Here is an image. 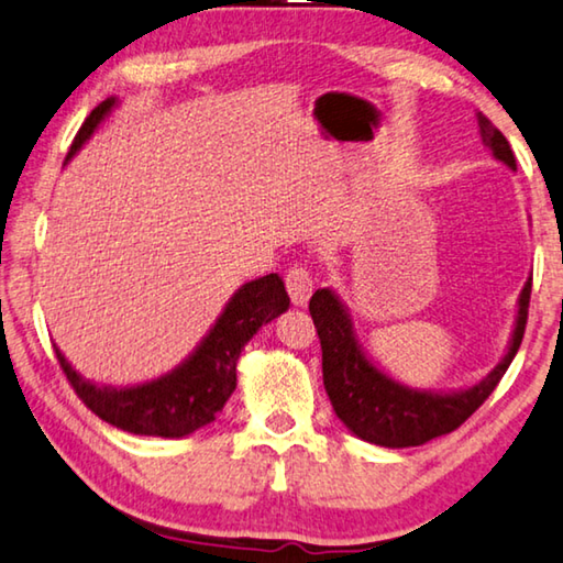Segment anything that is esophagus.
<instances>
[{
  "label": "esophagus",
  "mask_w": 563,
  "mask_h": 563,
  "mask_svg": "<svg viewBox=\"0 0 563 563\" xmlns=\"http://www.w3.org/2000/svg\"><path fill=\"white\" fill-rule=\"evenodd\" d=\"M285 288H288V296L290 300L296 302V306H306L310 292H313L316 283H313V275L306 265H292L288 273H285Z\"/></svg>",
  "instance_id": "34e87169"
}]
</instances>
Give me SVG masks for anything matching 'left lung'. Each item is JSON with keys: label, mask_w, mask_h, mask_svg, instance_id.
I'll use <instances>...</instances> for the list:
<instances>
[{"label": "left lung", "mask_w": 563, "mask_h": 563, "mask_svg": "<svg viewBox=\"0 0 563 563\" xmlns=\"http://www.w3.org/2000/svg\"><path fill=\"white\" fill-rule=\"evenodd\" d=\"M481 142L490 150L498 163L516 169V157L506 137L494 128L486 114L476 112ZM531 278L526 280L506 355L486 378L459 390H426L410 388L390 378L368 355L353 330L351 313L335 290L320 288L310 298V316L318 328L323 347V386L335 416L361 441L386 445V449H410L445 435L466 421L484 400L494 394L498 380L519 351L526 316H529Z\"/></svg>", "instance_id": "8db88e82"}]
</instances>
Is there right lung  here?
<instances>
[{
	"mask_svg": "<svg viewBox=\"0 0 563 563\" xmlns=\"http://www.w3.org/2000/svg\"><path fill=\"white\" fill-rule=\"evenodd\" d=\"M118 102V97H107L89 112L69 147L65 165L85 147V142L95 135ZM288 306L290 298L278 273L240 285L208 335L180 365L137 386H97L79 376L57 345L55 353L75 394L102 421L135 435L183 439L216 421L238 386V358L243 347L257 330L285 313Z\"/></svg>",
	"mask_w": 563,
	"mask_h": 563,
	"instance_id": "obj_1",
	"label": "right lung"
}]
</instances>
